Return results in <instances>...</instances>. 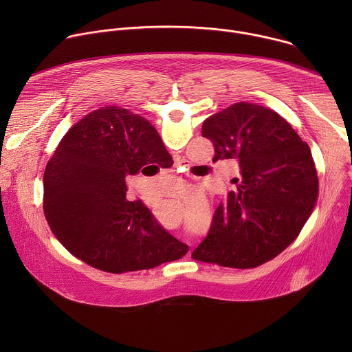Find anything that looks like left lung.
I'll use <instances>...</instances> for the list:
<instances>
[{
	"mask_svg": "<svg viewBox=\"0 0 352 352\" xmlns=\"http://www.w3.org/2000/svg\"><path fill=\"white\" fill-rule=\"evenodd\" d=\"M202 136L214 146V162H238L241 184L216 209L192 258L236 269L276 258L299 235L316 204L309 146L276 111L245 102L210 116Z\"/></svg>",
	"mask_w": 352,
	"mask_h": 352,
	"instance_id": "left-lung-1",
	"label": "left lung"
}]
</instances>
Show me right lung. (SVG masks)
Instances as JSON below:
<instances>
[{
    "label": "right lung",
    "instance_id": "add662e5",
    "mask_svg": "<svg viewBox=\"0 0 352 352\" xmlns=\"http://www.w3.org/2000/svg\"><path fill=\"white\" fill-rule=\"evenodd\" d=\"M171 160L146 118L118 107L94 110L65 133L47 163L43 209L50 228L72 255L110 273L181 259L188 245L140 199L125 196L128 175Z\"/></svg>",
    "mask_w": 352,
    "mask_h": 352
}]
</instances>
